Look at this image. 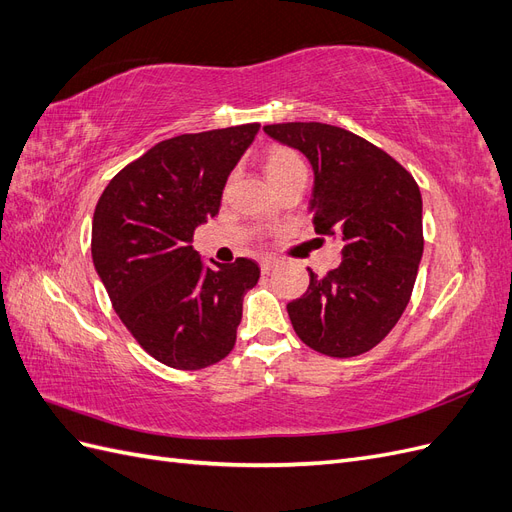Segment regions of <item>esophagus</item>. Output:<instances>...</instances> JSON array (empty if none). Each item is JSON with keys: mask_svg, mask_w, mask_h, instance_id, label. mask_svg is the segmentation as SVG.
<instances>
[{"mask_svg": "<svg viewBox=\"0 0 512 512\" xmlns=\"http://www.w3.org/2000/svg\"><path fill=\"white\" fill-rule=\"evenodd\" d=\"M277 267V260L275 258H262L260 260V271L262 273H269V271H273Z\"/></svg>", "mask_w": 512, "mask_h": 512, "instance_id": "esophagus-1", "label": "esophagus"}]
</instances>
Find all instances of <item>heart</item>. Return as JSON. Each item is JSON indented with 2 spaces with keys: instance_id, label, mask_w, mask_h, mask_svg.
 I'll return each mask as SVG.
<instances>
[{
  "instance_id": "heart-1",
  "label": "heart",
  "mask_w": 512,
  "mask_h": 512,
  "mask_svg": "<svg viewBox=\"0 0 512 512\" xmlns=\"http://www.w3.org/2000/svg\"><path fill=\"white\" fill-rule=\"evenodd\" d=\"M305 173V162L297 151L288 147H271L265 156V175L271 185L288 179L290 175Z\"/></svg>"
}]
</instances>
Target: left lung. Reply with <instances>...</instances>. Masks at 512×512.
I'll return each mask as SVG.
<instances>
[{
    "label": "left lung",
    "mask_w": 512,
    "mask_h": 512,
    "mask_svg": "<svg viewBox=\"0 0 512 512\" xmlns=\"http://www.w3.org/2000/svg\"><path fill=\"white\" fill-rule=\"evenodd\" d=\"M265 132L312 164L314 230L342 243L337 269L324 277L307 269V292L286 305L292 329L320 354H363L410 301L423 256L421 190L389 153L344 128L297 121Z\"/></svg>",
    "instance_id": "1"
}]
</instances>
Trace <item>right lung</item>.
<instances>
[{
  "instance_id": "obj_1",
  "label": "right lung",
  "mask_w": 512,
  "mask_h": 512,
  "mask_svg": "<svg viewBox=\"0 0 512 512\" xmlns=\"http://www.w3.org/2000/svg\"><path fill=\"white\" fill-rule=\"evenodd\" d=\"M260 123L181 134L111 179L91 224V258L117 316L153 359L175 369L222 361L237 342L250 258L211 265L190 245L218 215L224 185Z\"/></svg>"
}]
</instances>
